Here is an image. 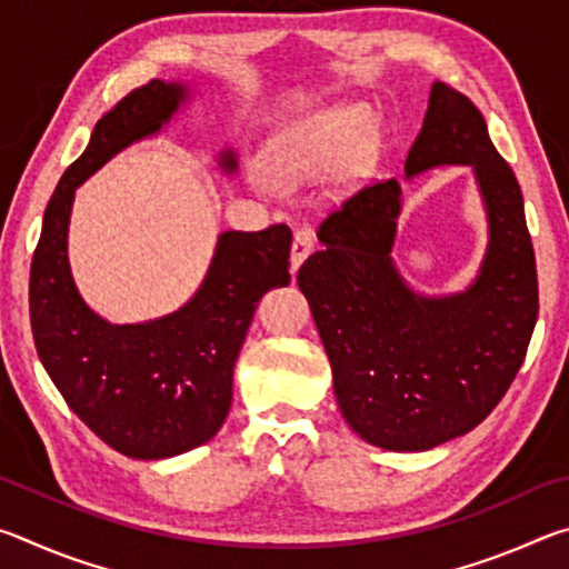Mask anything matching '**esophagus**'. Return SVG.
Listing matches in <instances>:
<instances>
[{
	"label": "esophagus",
	"mask_w": 569,
	"mask_h": 569,
	"mask_svg": "<svg viewBox=\"0 0 569 569\" xmlns=\"http://www.w3.org/2000/svg\"><path fill=\"white\" fill-rule=\"evenodd\" d=\"M316 246V238H313V230L303 226L298 228L293 233V248H291V271L296 273L298 268H301V263L308 258V253H311Z\"/></svg>",
	"instance_id": "obj_1"
}]
</instances>
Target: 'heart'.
<instances>
[{
    "mask_svg": "<svg viewBox=\"0 0 569 569\" xmlns=\"http://www.w3.org/2000/svg\"><path fill=\"white\" fill-rule=\"evenodd\" d=\"M373 134V114L361 104L323 110L296 122L271 142L268 166L278 178H301L341 166Z\"/></svg>",
    "mask_w": 569,
    "mask_h": 569,
    "instance_id": "heart-1",
    "label": "heart"
}]
</instances>
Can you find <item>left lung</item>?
I'll return each mask as SVG.
<instances>
[{
	"label": "left lung",
	"mask_w": 569,
	"mask_h": 569,
	"mask_svg": "<svg viewBox=\"0 0 569 569\" xmlns=\"http://www.w3.org/2000/svg\"><path fill=\"white\" fill-rule=\"evenodd\" d=\"M441 166L471 168L487 213V250L465 291L427 296L403 281L391 258L397 178L346 196L298 271L346 423L389 451H427L475 429L515 381L537 323L522 190L481 112L435 82L403 180Z\"/></svg>",
	"instance_id": "left-lung-1"
}]
</instances>
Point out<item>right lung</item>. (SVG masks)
<instances>
[{
	"label": "right lung",
	"instance_id": "right-lung-1",
	"mask_svg": "<svg viewBox=\"0 0 569 569\" xmlns=\"http://www.w3.org/2000/svg\"><path fill=\"white\" fill-rule=\"evenodd\" d=\"M190 100L186 82L152 80L94 124L44 210L30 271V321L44 371L104 445L132 459H168L218 435L233 401V369L266 291L291 283V228L218 236L203 283L178 311L110 323L84 303L72 278L67 233L74 190L104 162L152 138ZM226 176L238 152H218Z\"/></svg>",
	"mask_w": 569,
	"mask_h": 569
}]
</instances>
